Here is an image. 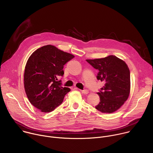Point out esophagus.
<instances>
[{
	"instance_id": "obj_1",
	"label": "esophagus",
	"mask_w": 153,
	"mask_h": 153,
	"mask_svg": "<svg viewBox=\"0 0 153 153\" xmlns=\"http://www.w3.org/2000/svg\"><path fill=\"white\" fill-rule=\"evenodd\" d=\"M80 91L82 92V93H83V94H88V90L87 89H85V90H80Z\"/></svg>"
}]
</instances>
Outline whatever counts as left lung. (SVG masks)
<instances>
[{
  "label": "left lung",
  "instance_id": "obj_1",
  "mask_svg": "<svg viewBox=\"0 0 153 153\" xmlns=\"http://www.w3.org/2000/svg\"><path fill=\"white\" fill-rule=\"evenodd\" d=\"M86 62L98 70L97 80L105 82L97 93L100 102L95 108L102 113L117 111L128 98L130 91V71L126 63L115 56L88 59Z\"/></svg>",
  "mask_w": 153,
  "mask_h": 153
}]
</instances>
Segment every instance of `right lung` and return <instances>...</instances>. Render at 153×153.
<instances>
[{
    "mask_svg": "<svg viewBox=\"0 0 153 153\" xmlns=\"http://www.w3.org/2000/svg\"><path fill=\"white\" fill-rule=\"evenodd\" d=\"M74 56L48 45L36 50L29 57L24 73V87L30 103L43 113L53 111L70 89L62 87L63 65Z\"/></svg>",
    "mask_w": 153,
    "mask_h": 153,
    "instance_id": "1",
    "label": "right lung"
}]
</instances>
